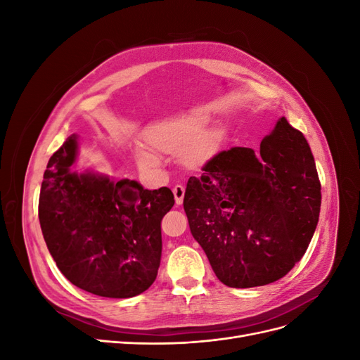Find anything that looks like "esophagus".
<instances>
[{
    "label": "esophagus",
    "mask_w": 360,
    "mask_h": 360,
    "mask_svg": "<svg viewBox=\"0 0 360 360\" xmlns=\"http://www.w3.org/2000/svg\"><path fill=\"white\" fill-rule=\"evenodd\" d=\"M172 192H174V198H176V204L180 205L184 198V186H181V184H176Z\"/></svg>",
    "instance_id": "34e87169"
}]
</instances>
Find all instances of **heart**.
<instances>
[{
	"instance_id": "obj_1",
	"label": "heart",
	"mask_w": 360,
	"mask_h": 360,
	"mask_svg": "<svg viewBox=\"0 0 360 360\" xmlns=\"http://www.w3.org/2000/svg\"><path fill=\"white\" fill-rule=\"evenodd\" d=\"M209 117L200 112L183 114L160 120L144 130L147 146L135 147L141 167H156L159 153L179 156L191 167H204L219 151L221 134L217 129H204Z\"/></svg>"
}]
</instances>
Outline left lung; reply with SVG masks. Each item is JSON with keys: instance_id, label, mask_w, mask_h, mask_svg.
Returning a JSON list of instances; mask_svg holds the SVG:
<instances>
[{"instance_id": "obj_1", "label": "left lung", "mask_w": 360, "mask_h": 360, "mask_svg": "<svg viewBox=\"0 0 360 360\" xmlns=\"http://www.w3.org/2000/svg\"><path fill=\"white\" fill-rule=\"evenodd\" d=\"M191 177L183 207L191 233L222 284L267 285L307 252L321 184L308 141L285 117L252 148L221 151Z\"/></svg>"}]
</instances>
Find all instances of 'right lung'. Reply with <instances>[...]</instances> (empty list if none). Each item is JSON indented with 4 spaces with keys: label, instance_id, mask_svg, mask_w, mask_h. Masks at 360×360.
Here are the masks:
<instances>
[{
    "label": "right lung",
    "instance_id": "add662e5",
    "mask_svg": "<svg viewBox=\"0 0 360 360\" xmlns=\"http://www.w3.org/2000/svg\"><path fill=\"white\" fill-rule=\"evenodd\" d=\"M78 136H69L43 174L39 221L49 252L73 285L96 296L127 299L153 284L162 255L160 222L171 189L73 171Z\"/></svg>",
    "mask_w": 360,
    "mask_h": 360
}]
</instances>
